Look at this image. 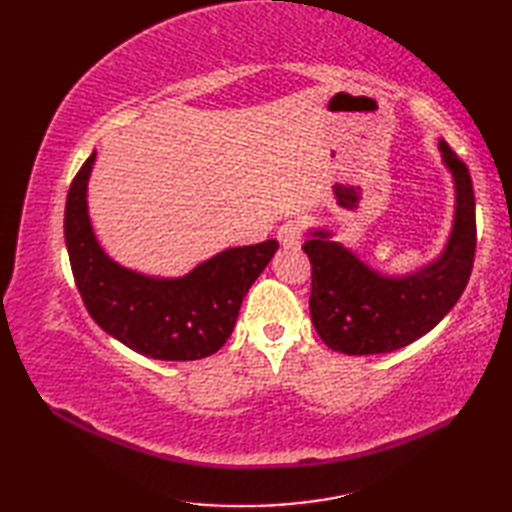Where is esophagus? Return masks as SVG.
<instances>
[{
    "instance_id": "obj_1",
    "label": "esophagus",
    "mask_w": 512,
    "mask_h": 512,
    "mask_svg": "<svg viewBox=\"0 0 512 512\" xmlns=\"http://www.w3.org/2000/svg\"><path fill=\"white\" fill-rule=\"evenodd\" d=\"M301 222L299 220H288V222H284L279 226V231H277V239L284 246H297L299 242H301Z\"/></svg>"
}]
</instances>
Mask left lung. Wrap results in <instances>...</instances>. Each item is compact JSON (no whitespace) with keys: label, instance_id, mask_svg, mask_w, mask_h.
<instances>
[{"label":"left lung","instance_id":"left-lung-1","mask_svg":"<svg viewBox=\"0 0 512 512\" xmlns=\"http://www.w3.org/2000/svg\"><path fill=\"white\" fill-rule=\"evenodd\" d=\"M440 151L455 184L453 228L442 253L416 273L383 275L332 242L330 231H310L303 244L312 266L310 317L330 350L350 356L400 350L436 328L462 297L475 257V195L464 162L444 140Z\"/></svg>","mask_w":512,"mask_h":512}]
</instances>
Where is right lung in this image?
Masks as SVG:
<instances>
[{"mask_svg": "<svg viewBox=\"0 0 512 512\" xmlns=\"http://www.w3.org/2000/svg\"><path fill=\"white\" fill-rule=\"evenodd\" d=\"M96 151L76 173L65 202V246L90 317L149 358L195 361L215 354L231 336L253 281L273 259L277 239L226 248L184 277H149L116 264L96 242L88 215V180Z\"/></svg>", "mask_w": 512, "mask_h": 512, "instance_id": "add662e5", "label": "right lung"}]
</instances>
